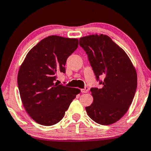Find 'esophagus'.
<instances>
[{
	"label": "esophagus",
	"mask_w": 151,
	"mask_h": 151,
	"mask_svg": "<svg viewBox=\"0 0 151 151\" xmlns=\"http://www.w3.org/2000/svg\"><path fill=\"white\" fill-rule=\"evenodd\" d=\"M81 93H87L88 91V87H86L85 89H81Z\"/></svg>",
	"instance_id": "obj_1"
}]
</instances>
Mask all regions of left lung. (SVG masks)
<instances>
[{"label":"left lung","instance_id":"left-lung-1","mask_svg":"<svg viewBox=\"0 0 151 151\" xmlns=\"http://www.w3.org/2000/svg\"><path fill=\"white\" fill-rule=\"evenodd\" d=\"M100 85L91 89L93 103L85 107L87 113L98 124L111 125L119 121L129 109L137 88V73L123 49L104 35L80 38ZM103 77L104 80H99Z\"/></svg>","mask_w":151,"mask_h":151}]
</instances>
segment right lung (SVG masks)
<instances>
[{
    "instance_id": "1",
    "label": "right lung",
    "mask_w": 151,
    "mask_h": 151,
    "mask_svg": "<svg viewBox=\"0 0 151 151\" xmlns=\"http://www.w3.org/2000/svg\"><path fill=\"white\" fill-rule=\"evenodd\" d=\"M78 40L49 36L30 49L20 66L17 85L26 112L40 125L60 122L70 103L80 93L76 88L55 82L66 73V60L78 47Z\"/></svg>"
}]
</instances>
